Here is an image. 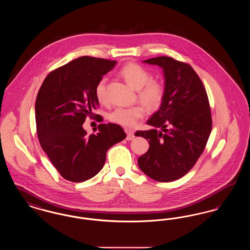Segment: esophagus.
I'll list each match as a JSON object with an SVG mask.
<instances>
[{
    "instance_id": "esophagus-1",
    "label": "esophagus",
    "mask_w": 250,
    "mask_h": 250,
    "mask_svg": "<svg viewBox=\"0 0 250 250\" xmlns=\"http://www.w3.org/2000/svg\"><path fill=\"white\" fill-rule=\"evenodd\" d=\"M125 133L127 134L126 140H127V141H132V140L135 138L133 131L131 130V129H128V128H126V129H125Z\"/></svg>"
}]
</instances>
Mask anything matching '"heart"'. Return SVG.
<instances>
[{"mask_svg": "<svg viewBox=\"0 0 250 250\" xmlns=\"http://www.w3.org/2000/svg\"><path fill=\"white\" fill-rule=\"evenodd\" d=\"M121 76L135 90H138L139 99L150 108H156L162 103L165 89L163 84L156 80H152V75L143 65L129 62L120 70ZM95 94L99 103H107V79L101 78L95 85ZM145 115L143 106L135 105L131 107H117L108 114L111 122L124 126H133L138 120Z\"/></svg>", "mask_w": 250, "mask_h": 250, "instance_id": "heart-1", "label": "heart"}]
</instances>
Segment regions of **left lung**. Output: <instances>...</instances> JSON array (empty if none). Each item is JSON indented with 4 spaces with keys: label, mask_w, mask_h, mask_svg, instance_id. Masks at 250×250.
I'll return each mask as SVG.
<instances>
[{
    "label": "left lung",
    "mask_w": 250,
    "mask_h": 250,
    "mask_svg": "<svg viewBox=\"0 0 250 250\" xmlns=\"http://www.w3.org/2000/svg\"><path fill=\"white\" fill-rule=\"evenodd\" d=\"M143 62L163 68L165 94L159 109L147 121L152 128L135 133L149 143L138 164L150 178L172 182L190 170L206 146L212 131L210 104L190 64L166 56Z\"/></svg>",
    "instance_id": "8db88e82"
}]
</instances>
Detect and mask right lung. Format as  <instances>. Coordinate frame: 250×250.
<instances>
[{"mask_svg":"<svg viewBox=\"0 0 250 250\" xmlns=\"http://www.w3.org/2000/svg\"><path fill=\"white\" fill-rule=\"evenodd\" d=\"M116 64V61L83 56L50 72L36 101L37 137L60 174L80 183L93 178L104 166L107 151L125 139L116 124H100L98 133L87 135V116L100 118L94 110L99 102L95 85Z\"/></svg>","mask_w":250,"mask_h":250,"instance_id":"1","label":"right lung"}]
</instances>
